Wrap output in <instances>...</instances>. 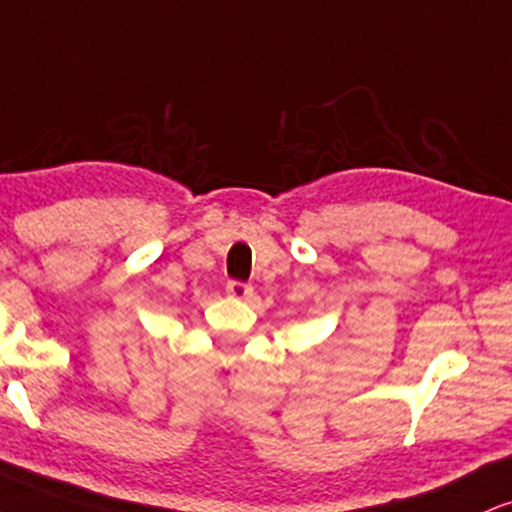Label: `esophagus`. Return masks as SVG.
I'll use <instances>...</instances> for the list:
<instances>
[{"label":"esophagus","mask_w":512,"mask_h":512,"mask_svg":"<svg viewBox=\"0 0 512 512\" xmlns=\"http://www.w3.org/2000/svg\"><path fill=\"white\" fill-rule=\"evenodd\" d=\"M226 293H229L231 298H236V300H248L252 295V286H250V283H243V281H229V283H226Z\"/></svg>","instance_id":"esophagus-1"}]
</instances>
